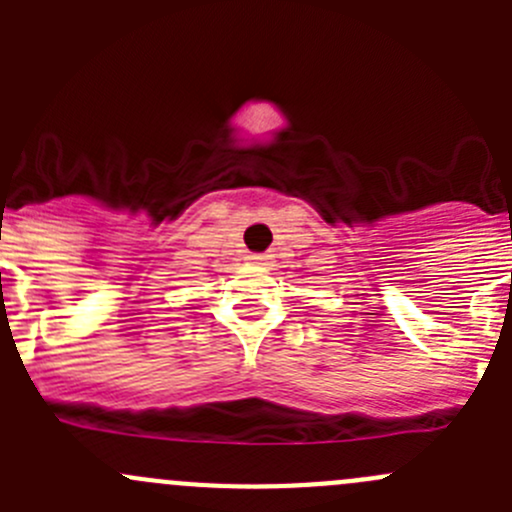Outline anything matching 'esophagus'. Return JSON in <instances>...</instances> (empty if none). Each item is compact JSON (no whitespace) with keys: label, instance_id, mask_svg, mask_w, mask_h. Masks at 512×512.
<instances>
[{"label":"esophagus","instance_id":"esophagus-1","mask_svg":"<svg viewBox=\"0 0 512 512\" xmlns=\"http://www.w3.org/2000/svg\"><path fill=\"white\" fill-rule=\"evenodd\" d=\"M247 260H252V262H255V265H267V262H270L272 257L270 255H250V257H247Z\"/></svg>","mask_w":512,"mask_h":512}]
</instances>
